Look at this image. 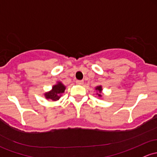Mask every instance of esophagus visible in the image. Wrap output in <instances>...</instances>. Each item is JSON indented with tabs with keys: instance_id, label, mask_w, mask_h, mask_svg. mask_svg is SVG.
Instances as JSON below:
<instances>
[{
	"instance_id": "1",
	"label": "esophagus",
	"mask_w": 157,
	"mask_h": 157,
	"mask_svg": "<svg viewBox=\"0 0 157 157\" xmlns=\"http://www.w3.org/2000/svg\"><path fill=\"white\" fill-rule=\"evenodd\" d=\"M76 83L78 84V85H82L83 84V80H76Z\"/></svg>"
}]
</instances>
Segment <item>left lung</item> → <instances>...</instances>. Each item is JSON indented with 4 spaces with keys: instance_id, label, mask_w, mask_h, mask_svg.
Returning a JSON list of instances; mask_svg holds the SVG:
<instances>
[{
    "instance_id": "left-lung-1",
    "label": "left lung",
    "mask_w": 157,
    "mask_h": 157,
    "mask_svg": "<svg viewBox=\"0 0 157 157\" xmlns=\"http://www.w3.org/2000/svg\"><path fill=\"white\" fill-rule=\"evenodd\" d=\"M95 90H97V92H98V93H97L98 95L99 96V97H101V93L102 92V86H98L95 88Z\"/></svg>"
}]
</instances>
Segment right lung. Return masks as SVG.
<instances>
[{
  "instance_id": "add662e5",
  "label": "right lung",
  "mask_w": 157,
  "mask_h": 157,
  "mask_svg": "<svg viewBox=\"0 0 157 157\" xmlns=\"http://www.w3.org/2000/svg\"><path fill=\"white\" fill-rule=\"evenodd\" d=\"M65 89V86L61 82H57L56 85L53 86L51 91L44 94V97L48 100H52L53 101H58L62 96V94L64 93Z\"/></svg>"
}]
</instances>
